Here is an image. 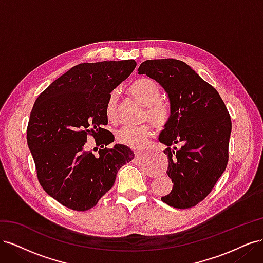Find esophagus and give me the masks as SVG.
<instances>
[{
  "label": "esophagus",
  "instance_id": "34e87169",
  "mask_svg": "<svg viewBox=\"0 0 263 263\" xmlns=\"http://www.w3.org/2000/svg\"><path fill=\"white\" fill-rule=\"evenodd\" d=\"M141 155H142V153H139V151H135V156H136V157H139Z\"/></svg>",
  "mask_w": 263,
  "mask_h": 263
}]
</instances>
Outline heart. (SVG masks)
<instances>
[{
  "label": "heart",
  "instance_id": "b5f03b06",
  "mask_svg": "<svg viewBox=\"0 0 263 263\" xmlns=\"http://www.w3.org/2000/svg\"><path fill=\"white\" fill-rule=\"evenodd\" d=\"M128 92L133 97L146 105L144 117L150 119L157 127H163L170 118V108L164 101L160 99V87L149 78H139L128 86ZM105 116L109 122L115 123L118 117V94L112 91L105 102ZM153 134L148 124L139 126H124L116 132L118 144L134 149L142 148Z\"/></svg>",
  "mask_w": 263,
  "mask_h": 263
}]
</instances>
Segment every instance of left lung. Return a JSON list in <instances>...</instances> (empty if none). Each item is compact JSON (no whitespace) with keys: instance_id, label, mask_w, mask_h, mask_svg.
Listing matches in <instances>:
<instances>
[{"instance_id":"1","label":"left lung","mask_w":263,"mask_h":263,"mask_svg":"<svg viewBox=\"0 0 263 263\" xmlns=\"http://www.w3.org/2000/svg\"><path fill=\"white\" fill-rule=\"evenodd\" d=\"M138 72L160 83L170 99L171 115L159 141L168 146L173 186L161 200L176 209L193 208L226 170L232 133L227 107L216 89L181 60H146Z\"/></svg>"}]
</instances>
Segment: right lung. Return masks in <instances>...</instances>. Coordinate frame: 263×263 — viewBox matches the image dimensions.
Instances as JSON below:
<instances>
[{"mask_svg":"<svg viewBox=\"0 0 263 263\" xmlns=\"http://www.w3.org/2000/svg\"><path fill=\"white\" fill-rule=\"evenodd\" d=\"M136 67L135 60L84 62L71 68L42 92L27 126V145L37 179L47 194L63 206L84 212L114 185L118 170L134 159L126 146H107L105 102ZM101 145L86 150L87 137Z\"/></svg>","mask_w":263,"mask_h":263,"instance_id":"add662e5","label":"right lung"}]
</instances>
